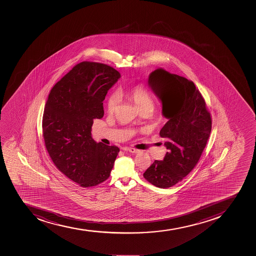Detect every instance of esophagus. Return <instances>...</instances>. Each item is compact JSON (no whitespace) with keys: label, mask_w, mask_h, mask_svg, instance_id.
<instances>
[{"label":"esophagus","mask_w":256,"mask_h":256,"mask_svg":"<svg viewBox=\"0 0 256 256\" xmlns=\"http://www.w3.org/2000/svg\"><path fill=\"white\" fill-rule=\"evenodd\" d=\"M122 150H124V151L130 152L132 154H136V152H138V149L132 148H124Z\"/></svg>","instance_id":"esophagus-1"}]
</instances>
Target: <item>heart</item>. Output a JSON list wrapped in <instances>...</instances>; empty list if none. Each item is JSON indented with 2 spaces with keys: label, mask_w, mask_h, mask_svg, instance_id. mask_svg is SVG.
<instances>
[{
  "label": "heart",
  "mask_w": 256,
  "mask_h": 256,
  "mask_svg": "<svg viewBox=\"0 0 256 256\" xmlns=\"http://www.w3.org/2000/svg\"><path fill=\"white\" fill-rule=\"evenodd\" d=\"M124 94L128 98L134 101L139 110L154 108V101L151 95L144 86H132L125 91ZM118 101H120V98L118 94L114 92L110 95L107 101L108 111L110 112H114L117 108Z\"/></svg>",
  "instance_id": "heart-1"
}]
</instances>
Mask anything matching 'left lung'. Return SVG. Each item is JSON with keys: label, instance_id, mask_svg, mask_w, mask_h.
<instances>
[{"label": "left lung", "instance_id": "left-lung-1", "mask_svg": "<svg viewBox=\"0 0 256 256\" xmlns=\"http://www.w3.org/2000/svg\"><path fill=\"white\" fill-rule=\"evenodd\" d=\"M148 86L161 100L168 120L160 131L168 152L154 162L144 176L156 188H170L188 176L198 164L212 131V118L195 84L158 68L148 76Z\"/></svg>", "mask_w": 256, "mask_h": 256}]
</instances>
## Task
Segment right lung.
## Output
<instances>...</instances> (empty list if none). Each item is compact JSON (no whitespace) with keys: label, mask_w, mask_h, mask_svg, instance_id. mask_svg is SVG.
<instances>
[{"label":"right lung","mask_w":256,"mask_h":256,"mask_svg":"<svg viewBox=\"0 0 256 256\" xmlns=\"http://www.w3.org/2000/svg\"><path fill=\"white\" fill-rule=\"evenodd\" d=\"M120 77L107 64L82 62L48 96L42 122L46 148L56 168L83 188L107 180L120 152L118 146L96 142L91 128L104 116L102 101Z\"/></svg>","instance_id":"obj_1"}]
</instances>
